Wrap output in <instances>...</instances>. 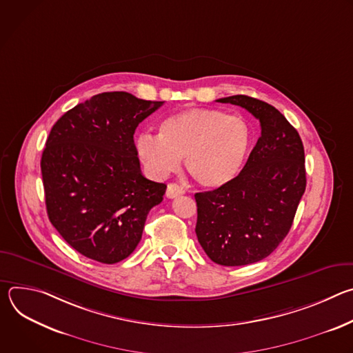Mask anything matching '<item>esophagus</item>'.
I'll return each mask as SVG.
<instances>
[{
	"label": "esophagus",
	"mask_w": 353,
	"mask_h": 353,
	"mask_svg": "<svg viewBox=\"0 0 353 353\" xmlns=\"http://www.w3.org/2000/svg\"><path fill=\"white\" fill-rule=\"evenodd\" d=\"M184 194V188L176 183H169L168 190H166V196L168 198H176L179 195Z\"/></svg>",
	"instance_id": "obj_1"
}]
</instances>
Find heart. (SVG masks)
<instances>
[{"label": "heart", "instance_id": "b5f03b06", "mask_svg": "<svg viewBox=\"0 0 353 353\" xmlns=\"http://www.w3.org/2000/svg\"><path fill=\"white\" fill-rule=\"evenodd\" d=\"M251 128L240 117L216 109H188L165 119L159 134L137 137V154L155 179L176 172L181 158L190 176L204 187H221L240 172Z\"/></svg>", "mask_w": 353, "mask_h": 353}]
</instances>
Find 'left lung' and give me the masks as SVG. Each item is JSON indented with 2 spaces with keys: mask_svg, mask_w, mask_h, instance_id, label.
Returning a JSON list of instances; mask_svg holds the SVG:
<instances>
[{
  "mask_svg": "<svg viewBox=\"0 0 353 353\" xmlns=\"http://www.w3.org/2000/svg\"><path fill=\"white\" fill-rule=\"evenodd\" d=\"M260 120L261 137L229 183L196 192L195 233L216 264L239 267L268 257L286 237L306 190L305 148L274 106L245 94L218 99Z\"/></svg>",
  "mask_w": 353,
  "mask_h": 353,
  "instance_id": "8db88e82",
  "label": "left lung"
}]
</instances>
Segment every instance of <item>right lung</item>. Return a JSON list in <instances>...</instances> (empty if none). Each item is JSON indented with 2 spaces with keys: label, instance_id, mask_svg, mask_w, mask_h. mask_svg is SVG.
I'll use <instances>...</instances> for the list:
<instances>
[{
  "label": "right lung",
  "instance_id": "add662e5",
  "mask_svg": "<svg viewBox=\"0 0 353 353\" xmlns=\"http://www.w3.org/2000/svg\"><path fill=\"white\" fill-rule=\"evenodd\" d=\"M163 102L127 92L92 96L53 125L41 155L52 225L82 256L116 264L138 245L166 184L141 173L134 132Z\"/></svg>",
  "mask_w": 353,
  "mask_h": 353
}]
</instances>
